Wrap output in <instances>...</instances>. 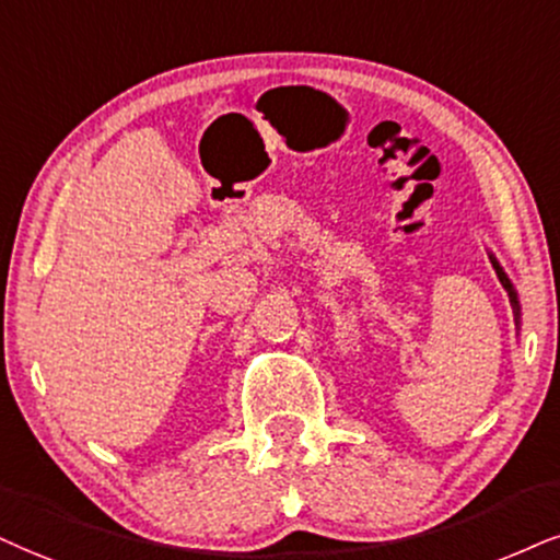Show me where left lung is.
<instances>
[{
  "instance_id": "1",
  "label": "left lung",
  "mask_w": 560,
  "mask_h": 560,
  "mask_svg": "<svg viewBox=\"0 0 560 560\" xmlns=\"http://www.w3.org/2000/svg\"><path fill=\"white\" fill-rule=\"evenodd\" d=\"M491 265H493V269H495V275H499L501 285L506 288L509 299H512V308H514V322H516V327H522V306H520V295H516V291H514V282L509 280V275L503 272V267L499 265V259H495L493 254H491Z\"/></svg>"
}]
</instances>
